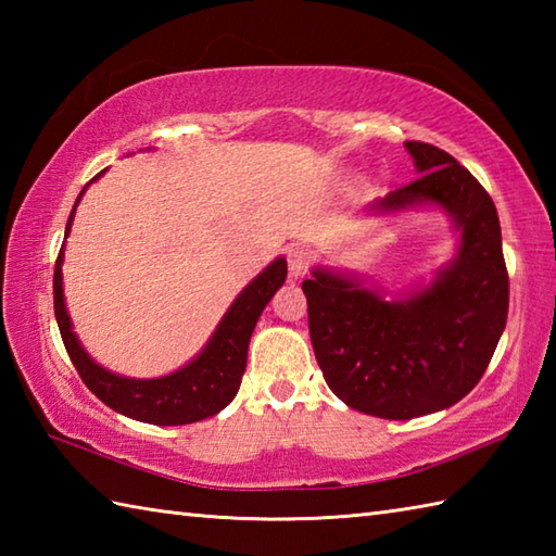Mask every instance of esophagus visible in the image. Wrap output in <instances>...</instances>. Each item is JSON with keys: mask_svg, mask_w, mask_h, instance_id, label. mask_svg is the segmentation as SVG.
<instances>
[{"mask_svg": "<svg viewBox=\"0 0 556 556\" xmlns=\"http://www.w3.org/2000/svg\"><path fill=\"white\" fill-rule=\"evenodd\" d=\"M287 260H289V275H291V277L308 275V269H311V265H313V255H311L308 248H303V245L289 248Z\"/></svg>", "mask_w": 556, "mask_h": 556, "instance_id": "obj_1", "label": "esophagus"}]
</instances>
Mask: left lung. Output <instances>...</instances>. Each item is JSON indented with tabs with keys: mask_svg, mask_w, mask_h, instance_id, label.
Here are the masks:
<instances>
[{
	"mask_svg": "<svg viewBox=\"0 0 556 556\" xmlns=\"http://www.w3.org/2000/svg\"><path fill=\"white\" fill-rule=\"evenodd\" d=\"M406 148L420 176L377 207H444L460 229L454 265L401 303L325 269L303 281L325 382L346 406L389 420L428 416L464 399L488 370L509 315V271L490 193L448 152L420 140H406Z\"/></svg>",
	"mask_w": 556,
	"mask_h": 556,
	"instance_id": "left-lung-1",
	"label": "left lung"
}]
</instances>
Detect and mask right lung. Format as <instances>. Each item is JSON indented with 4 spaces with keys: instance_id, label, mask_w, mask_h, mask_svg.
<instances>
[{
    "instance_id": "obj_1",
    "label": "right lung",
    "mask_w": 556,
    "mask_h": 556,
    "mask_svg": "<svg viewBox=\"0 0 556 556\" xmlns=\"http://www.w3.org/2000/svg\"><path fill=\"white\" fill-rule=\"evenodd\" d=\"M86 188L80 195L86 193ZM74 210H71L66 222V236L71 222H74ZM62 255L64 248L59 251L54 263V317L71 363L78 370L80 380L100 401L128 418L150 425H188L215 416L224 406L231 404L241 387L248 341H251L257 317L287 279V260L279 257L241 291L229 313L222 317L215 337L210 339V344L195 361L174 375L160 377V380H128V377L112 375L100 368L96 361H90L88 353L80 349L76 334L71 332L62 289Z\"/></svg>"
}]
</instances>
